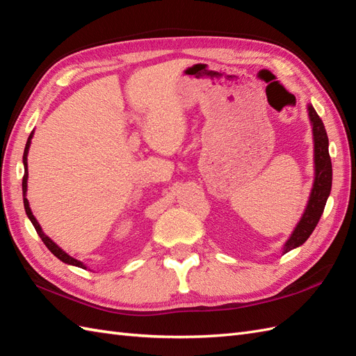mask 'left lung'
Instances as JSON below:
<instances>
[{
	"label": "left lung",
	"mask_w": 356,
	"mask_h": 356,
	"mask_svg": "<svg viewBox=\"0 0 356 356\" xmlns=\"http://www.w3.org/2000/svg\"><path fill=\"white\" fill-rule=\"evenodd\" d=\"M308 115L314 136V170H316L314 176L316 177H314L307 208H305L303 216L297 222L291 236L284 244V253L302 245L314 232L321 213L325 211L330 188H332V162H330L329 156V139L325 124L311 104H308Z\"/></svg>",
	"instance_id": "left-lung-1"
}]
</instances>
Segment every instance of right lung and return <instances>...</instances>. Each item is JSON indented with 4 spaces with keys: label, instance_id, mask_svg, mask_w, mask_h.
Wrapping results in <instances>:
<instances>
[{
    "label": "right lung",
    "instance_id": "right-lung-1",
    "mask_svg": "<svg viewBox=\"0 0 356 356\" xmlns=\"http://www.w3.org/2000/svg\"><path fill=\"white\" fill-rule=\"evenodd\" d=\"M31 138H33V131L30 134L29 139H27V144H26V148H24V156H22V162H24V177H22V193H24V208H26V213L27 217L30 218L31 225L35 226L38 235L40 236V239H42L44 244L48 247V250L51 252L56 258H59L62 262L65 264H70V266H76V267H80V268H86V266L83 262H80L79 259L72 258V256H70L66 252H63L59 245H57L51 238L47 236L44 234L42 227H40V225L38 222V220L35 218V216H33V212L30 209V204H29V200H27V179H29V168H27V154H29V148H30V144H31Z\"/></svg>",
    "mask_w": 356,
    "mask_h": 356
}]
</instances>
